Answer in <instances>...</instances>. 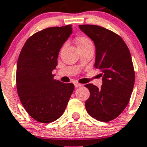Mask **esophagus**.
Returning <instances> with one entry per match:
<instances>
[{"label": "esophagus", "instance_id": "obj_1", "mask_svg": "<svg viewBox=\"0 0 147 147\" xmlns=\"http://www.w3.org/2000/svg\"><path fill=\"white\" fill-rule=\"evenodd\" d=\"M82 84H78V83H75V87L76 88H79V87H82Z\"/></svg>", "mask_w": 147, "mask_h": 147}]
</instances>
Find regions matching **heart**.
Returning <instances> with one entry per match:
<instances>
[{
  "label": "heart",
  "mask_w": 147,
  "mask_h": 147,
  "mask_svg": "<svg viewBox=\"0 0 147 147\" xmlns=\"http://www.w3.org/2000/svg\"><path fill=\"white\" fill-rule=\"evenodd\" d=\"M89 43L91 42H90V40H89L88 38H86V37H79V38H78L77 39L78 47L84 46V45H88Z\"/></svg>",
  "instance_id": "1"
}]
</instances>
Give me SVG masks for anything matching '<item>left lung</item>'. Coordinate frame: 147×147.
<instances>
[{
    "instance_id": "1",
    "label": "left lung",
    "mask_w": 147,
    "mask_h": 147,
    "mask_svg": "<svg viewBox=\"0 0 147 147\" xmlns=\"http://www.w3.org/2000/svg\"><path fill=\"white\" fill-rule=\"evenodd\" d=\"M79 28L94 41L96 50L94 66L100 71V88L86 84L90 97L85 102L88 114L100 121L119 116L128 104L135 74L127 45L114 32L94 25H80Z\"/></svg>"
}]
</instances>
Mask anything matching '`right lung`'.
Returning <instances> with one entry per match:
<instances>
[{
	"label": "right lung",
	"instance_id": "1",
	"mask_svg": "<svg viewBox=\"0 0 147 147\" xmlns=\"http://www.w3.org/2000/svg\"><path fill=\"white\" fill-rule=\"evenodd\" d=\"M72 33L70 25L37 32L25 43L17 62L16 88L26 112L41 123L56 121L64 113L74 84L53 79L59 51Z\"/></svg>",
	"mask_w": 147,
	"mask_h": 147
}]
</instances>
